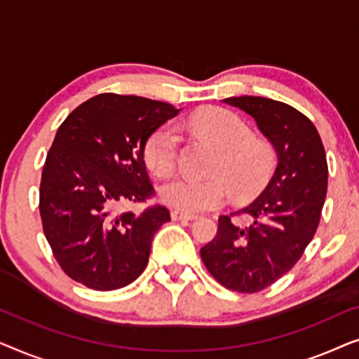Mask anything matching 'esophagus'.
Segmentation results:
<instances>
[{
    "label": "esophagus",
    "instance_id": "34e87169",
    "mask_svg": "<svg viewBox=\"0 0 359 359\" xmlns=\"http://www.w3.org/2000/svg\"><path fill=\"white\" fill-rule=\"evenodd\" d=\"M171 219L173 220H194L198 219V215L194 214H186V212H181V210H171Z\"/></svg>",
    "mask_w": 359,
    "mask_h": 359
}]
</instances>
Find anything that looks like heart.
<instances>
[{
    "label": "heart",
    "mask_w": 359,
    "mask_h": 359,
    "mask_svg": "<svg viewBox=\"0 0 359 359\" xmlns=\"http://www.w3.org/2000/svg\"><path fill=\"white\" fill-rule=\"evenodd\" d=\"M191 124L219 147L212 171L224 178L180 176L171 180L160 188L165 204L188 214L217 209L227 199L226 180L237 198H248L262 189L274 165L269 142L253 137L242 117L222 107L198 111L191 117ZM180 126L173 121L151 132L145 144V160L156 175L173 173L180 161Z\"/></svg>",
    "instance_id": "b5f03b06"
}]
</instances>
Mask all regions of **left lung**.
Returning a JSON list of instances; mask_svg holds the SVG:
<instances>
[{"label":"left lung","mask_w":359,"mask_h":359,"mask_svg":"<svg viewBox=\"0 0 359 359\" xmlns=\"http://www.w3.org/2000/svg\"><path fill=\"white\" fill-rule=\"evenodd\" d=\"M224 102L252 116L278 156L263 193L238 210L252 224L243 227L220 215L217 233L201 248L205 268L222 286L252 294L284 276L316 235L327 196V156L316 126L286 102L262 96Z\"/></svg>","instance_id":"obj_1"}]
</instances>
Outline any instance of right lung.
Masks as SVG:
<instances>
[{
  "label": "right lung",
  "instance_id": "obj_1",
  "mask_svg": "<svg viewBox=\"0 0 359 359\" xmlns=\"http://www.w3.org/2000/svg\"><path fill=\"white\" fill-rule=\"evenodd\" d=\"M178 112L168 102L102 93L58 127L42 170L39 209L53 257L76 283L114 291L145 269L168 209L134 214L119 208L154 194L145 144Z\"/></svg>",
  "mask_w": 359,
  "mask_h": 359
}]
</instances>
